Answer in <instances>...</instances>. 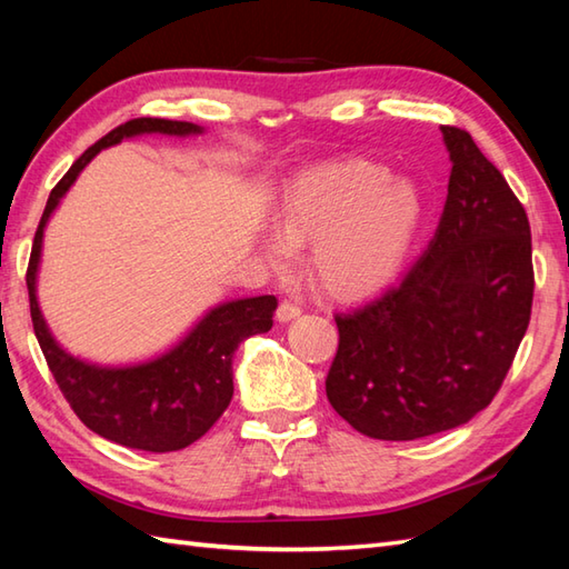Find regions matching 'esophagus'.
<instances>
[{
    "mask_svg": "<svg viewBox=\"0 0 569 569\" xmlns=\"http://www.w3.org/2000/svg\"><path fill=\"white\" fill-rule=\"evenodd\" d=\"M300 312H303V310H300V306L291 303V300H283V303L278 306V310H276V320L278 322H291L300 316Z\"/></svg>",
    "mask_w": 569,
    "mask_h": 569,
    "instance_id": "1",
    "label": "esophagus"
}]
</instances>
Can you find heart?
I'll use <instances>...</instances> for the list:
<instances>
[{
	"instance_id": "heart-1",
	"label": "heart",
	"mask_w": 569,
	"mask_h": 569,
	"mask_svg": "<svg viewBox=\"0 0 569 569\" xmlns=\"http://www.w3.org/2000/svg\"><path fill=\"white\" fill-rule=\"evenodd\" d=\"M422 217L418 188L367 161L322 163L283 188L273 212L276 232L261 241L278 266L291 244L310 241L308 263L325 291L365 296L383 286L403 263Z\"/></svg>"
}]
</instances>
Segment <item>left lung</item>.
I'll use <instances>...</instances> for the list:
<instances>
[{"label":"left lung","mask_w":569,"mask_h":569,"mask_svg":"<svg viewBox=\"0 0 569 569\" xmlns=\"http://www.w3.org/2000/svg\"><path fill=\"white\" fill-rule=\"evenodd\" d=\"M440 131L452 171L428 249L381 296L335 316L325 391L373 440L428 438L485 410L533 306L523 204L465 129Z\"/></svg>","instance_id":"left-lung-1"}]
</instances>
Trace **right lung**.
I'll return each instance as SVG.
<instances>
[{"label": "right lung", "mask_w": 569, "mask_h": 569, "mask_svg": "<svg viewBox=\"0 0 569 569\" xmlns=\"http://www.w3.org/2000/svg\"><path fill=\"white\" fill-rule=\"evenodd\" d=\"M202 127L192 122H171V119L141 117L112 129L94 147L84 151L60 178L48 196L46 210L36 229L27 288L31 303V320L36 340L48 361L56 383L76 416L92 432L104 440L143 452H176L200 440L229 401H232V357L234 349L251 335L269 332L273 325L276 298H237L210 308L180 340L137 365H94V361L70 355L53 337L41 312L36 281L43 251V232L51 214L76 183L82 168L102 149L117 147L124 139L141 134L163 137H196Z\"/></svg>", "instance_id": "right-lung-1"}]
</instances>
